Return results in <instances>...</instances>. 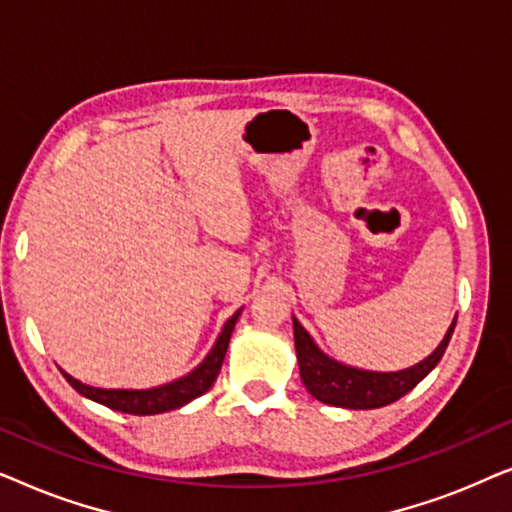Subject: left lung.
Listing matches in <instances>:
<instances>
[{
	"label": "left lung",
	"mask_w": 512,
	"mask_h": 512,
	"mask_svg": "<svg viewBox=\"0 0 512 512\" xmlns=\"http://www.w3.org/2000/svg\"><path fill=\"white\" fill-rule=\"evenodd\" d=\"M454 324H457V319L447 328L443 342L424 361L410 368L394 370V373H380V370L354 368L331 359V356L321 352L303 324L293 317V340H296L300 380L317 401L326 405L347 410L384 408V405L398 401V398L415 389L438 366L447 345H450Z\"/></svg>",
	"instance_id": "8db88e82"
}]
</instances>
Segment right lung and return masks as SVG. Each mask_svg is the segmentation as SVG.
Listing matches in <instances>:
<instances>
[{"label":"right lung","instance_id":"right-lung-1","mask_svg":"<svg viewBox=\"0 0 512 512\" xmlns=\"http://www.w3.org/2000/svg\"><path fill=\"white\" fill-rule=\"evenodd\" d=\"M242 310H237L233 317H230L226 324H223L219 338H216L214 347L209 349V354L202 359L198 366H195L191 373L179 377V380L160 384V387L151 389H100L90 387V384H83L62 370L65 380L72 384V387L79 391L81 396L90 398V401L107 405V408L116 412H128V415H160V412L177 410L181 405L191 403L193 398H198L209 391L216 375L223 366V359H226L230 335H233V328L240 319Z\"/></svg>","mask_w":512,"mask_h":512}]
</instances>
